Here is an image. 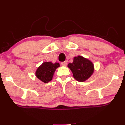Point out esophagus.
Returning a JSON list of instances; mask_svg holds the SVG:
<instances>
[{
	"label": "esophagus",
	"instance_id": "esophagus-1",
	"mask_svg": "<svg viewBox=\"0 0 125 125\" xmlns=\"http://www.w3.org/2000/svg\"><path fill=\"white\" fill-rule=\"evenodd\" d=\"M67 62L66 61H64V62H61V64L62 65V66H66L67 65Z\"/></svg>",
	"mask_w": 125,
	"mask_h": 125
}]
</instances>
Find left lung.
<instances>
[{
  "label": "left lung",
  "instance_id": "8db88e82",
  "mask_svg": "<svg viewBox=\"0 0 125 125\" xmlns=\"http://www.w3.org/2000/svg\"><path fill=\"white\" fill-rule=\"evenodd\" d=\"M68 67L71 70L74 79L80 82L87 80L94 72L91 61L81 56L75 57L73 62L69 63Z\"/></svg>",
  "mask_w": 125,
  "mask_h": 125
}]
</instances>
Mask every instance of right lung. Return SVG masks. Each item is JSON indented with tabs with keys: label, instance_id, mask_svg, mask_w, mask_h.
Returning <instances> with one entry per match:
<instances>
[{
	"label": "right lung",
	"instance_id": "right-lung-1",
	"mask_svg": "<svg viewBox=\"0 0 125 125\" xmlns=\"http://www.w3.org/2000/svg\"><path fill=\"white\" fill-rule=\"evenodd\" d=\"M60 65L58 63L44 62L38 68L35 72V76L42 82L47 83L52 79L56 69Z\"/></svg>",
	"mask_w": 125,
	"mask_h": 125
}]
</instances>
